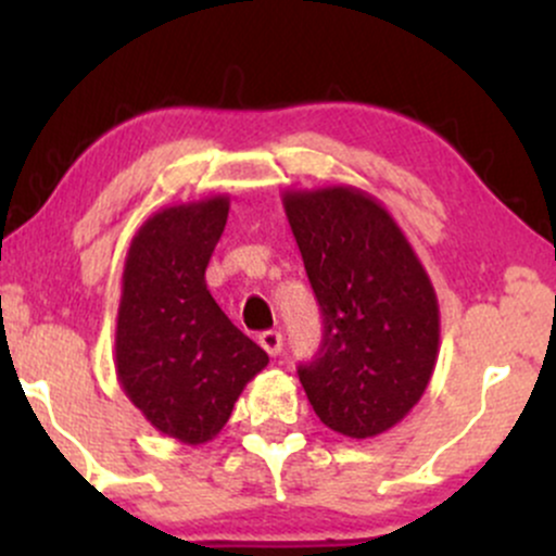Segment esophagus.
I'll use <instances>...</instances> for the list:
<instances>
[{
	"label": "esophagus",
	"mask_w": 556,
	"mask_h": 556,
	"mask_svg": "<svg viewBox=\"0 0 556 556\" xmlns=\"http://www.w3.org/2000/svg\"><path fill=\"white\" fill-rule=\"evenodd\" d=\"M258 344L274 358V355L282 353V334H279V331H274V329L264 331V334H258Z\"/></svg>",
	"instance_id": "1"
}]
</instances>
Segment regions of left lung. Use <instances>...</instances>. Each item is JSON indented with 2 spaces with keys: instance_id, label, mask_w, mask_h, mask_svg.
I'll use <instances>...</instances> for the list:
<instances>
[{
  "instance_id": "1",
  "label": "left lung",
  "mask_w": 556,
  "mask_h": 556,
  "mask_svg": "<svg viewBox=\"0 0 556 556\" xmlns=\"http://www.w3.org/2000/svg\"><path fill=\"white\" fill-rule=\"evenodd\" d=\"M285 214L324 316L321 350L298 368L331 431L379 437L429 387L439 300L392 214L353 185L285 190Z\"/></svg>"
}]
</instances>
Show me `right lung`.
I'll use <instances>...</instances> for the list:
<instances>
[{
	"label": "right lung",
	"mask_w": 556,
	"mask_h": 556,
	"mask_svg": "<svg viewBox=\"0 0 556 556\" xmlns=\"http://www.w3.org/2000/svg\"><path fill=\"white\" fill-rule=\"evenodd\" d=\"M227 214V195L162 208L125 256L114 331L119 387L159 433L190 446L225 429L242 389L269 363L206 287Z\"/></svg>",
	"instance_id": "add662e5"
}]
</instances>
